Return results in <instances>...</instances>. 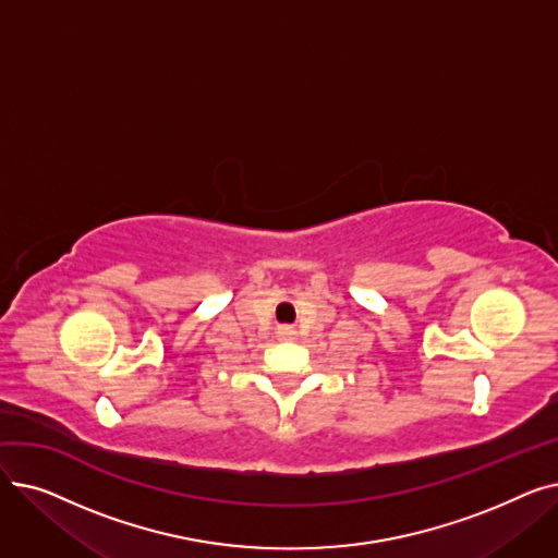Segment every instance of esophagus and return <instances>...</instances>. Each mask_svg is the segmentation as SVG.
I'll return each mask as SVG.
<instances>
[{
  "label": "esophagus",
  "mask_w": 558,
  "mask_h": 558,
  "mask_svg": "<svg viewBox=\"0 0 558 558\" xmlns=\"http://www.w3.org/2000/svg\"><path fill=\"white\" fill-rule=\"evenodd\" d=\"M280 335H282L284 339H291V337H294V328H289V326H282V328H280Z\"/></svg>",
  "instance_id": "1"
}]
</instances>
